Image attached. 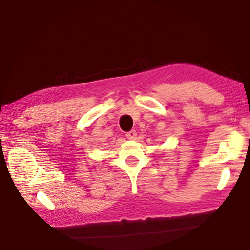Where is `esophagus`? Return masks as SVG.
<instances>
[{
  "instance_id": "esophagus-1",
  "label": "esophagus",
  "mask_w": 250,
  "mask_h": 250,
  "mask_svg": "<svg viewBox=\"0 0 250 250\" xmlns=\"http://www.w3.org/2000/svg\"><path fill=\"white\" fill-rule=\"evenodd\" d=\"M125 137H126V139H129V140H134L135 137H137V132H135L134 130H132V131H130V132H126Z\"/></svg>"
}]
</instances>
